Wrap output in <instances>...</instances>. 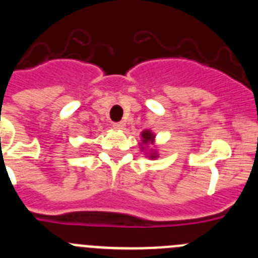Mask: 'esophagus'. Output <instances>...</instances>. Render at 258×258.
<instances>
[{
    "instance_id": "obj_1",
    "label": "esophagus",
    "mask_w": 258,
    "mask_h": 258,
    "mask_svg": "<svg viewBox=\"0 0 258 258\" xmlns=\"http://www.w3.org/2000/svg\"><path fill=\"white\" fill-rule=\"evenodd\" d=\"M113 127H115V129H117V131H122V129L125 127V122L124 121L115 122V124H113Z\"/></svg>"
}]
</instances>
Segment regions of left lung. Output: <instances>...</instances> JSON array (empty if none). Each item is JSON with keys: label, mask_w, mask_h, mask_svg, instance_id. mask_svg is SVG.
Returning <instances> with one entry per match:
<instances>
[{"label": "left lung", "mask_w": 258, "mask_h": 258, "mask_svg": "<svg viewBox=\"0 0 258 258\" xmlns=\"http://www.w3.org/2000/svg\"><path fill=\"white\" fill-rule=\"evenodd\" d=\"M155 137H156V134H155L154 132L150 131V129H145V131L141 133V150L145 151L146 157H149L151 160H156L157 157H159L157 150H149L150 145H155Z\"/></svg>", "instance_id": "8db88e82"}]
</instances>
